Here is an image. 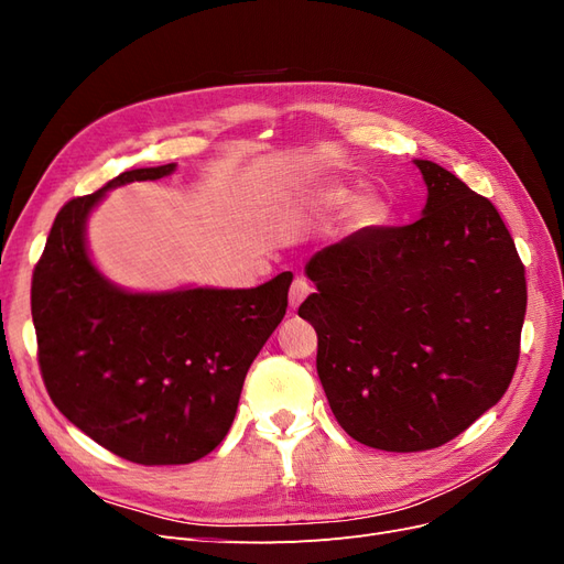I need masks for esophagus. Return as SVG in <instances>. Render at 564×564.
<instances>
[{
    "mask_svg": "<svg viewBox=\"0 0 564 564\" xmlns=\"http://www.w3.org/2000/svg\"><path fill=\"white\" fill-rule=\"evenodd\" d=\"M311 292H313V286H311L308 282H305L303 278H296L294 284H292V289H289V308L296 311L299 305L303 303V299L308 296Z\"/></svg>",
    "mask_w": 564,
    "mask_h": 564,
    "instance_id": "obj_1",
    "label": "esophagus"
}]
</instances>
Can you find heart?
<instances>
[{"label": "heart", "mask_w": 564, "mask_h": 564, "mask_svg": "<svg viewBox=\"0 0 564 564\" xmlns=\"http://www.w3.org/2000/svg\"><path fill=\"white\" fill-rule=\"evenodd\" d=\"M350 191L344 185H324L319 187V191H315L311 195V204L315 209L319 212H334V209H340L346 207V204L350 202ZM379 214H381V204L379 199L373 197H357L352 204H350V220L355 226H371L377 224L379 220Z\"/></svg>", "instance_id": "heart-1"}]
</instances>
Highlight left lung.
I'll return each mask as SVG.
<instances>
[{
    "label": "left lung",
    "mask_w": 564,
    "mask_h": 564,
    "mask_svg": "<svg viewBox=\"0 0 564 564\" xmlns=\"http://www.w3.org/2000/svg\"><path fill=\"white\" fill-rule=\"evenodd\" d=\"M429 187L404 228H365L305 263L317 292V377L352 440L435 449L497 404L513 379L524 265L494 204L447 169L414 160Z\"/></svg>",
    "instance_id": "1"
}]
</instances>
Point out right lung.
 <instances>
[{
  "instance_id": "1",
  "label": "right lung",
  "mask_w": 564,
  "mask_h": 564,
  "mask_svg": "<svg viewBox=\"0 0 564 564\" xmlns=\"http://www.w3.org/2000/svg\"><path fill=\"white\" fill-rule=\"evenodd\" d=\"M176 164L131 169L58 212L32 275L40 369L58 412L100 447L143 466H178L230 431L245 377L286 313L292 272L251 289L131 292L108 280L87 220L108 191Z\"/></svg>"
}]
</instances>
